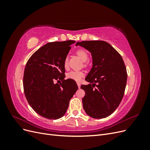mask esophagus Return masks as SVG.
Segmentation results:
<instances>
[{
  "label": "esophagus",
  "instance_id": "esophagus-1",
  "mask_svg": "<svg viewBox=\"0 0 150 150\" xmlns=\"http://www.w3.org/2000/svg\"><path fill=\"white\" fill-rule=\"evenodd\" d=\"M77 84H78V88H80V87H81V83H77Z\"/></svg>",
  "mask_w": 150,
  "mask_h": 150
}]
</instances>
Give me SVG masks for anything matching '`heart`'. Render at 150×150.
<instances>
[{"instance_id": "obj_1", "label": "heart", "mask_w": 150, "mask_h": 150, "mask_svg": "<svg viewBox=\"0 0 150 150\" xmlns=\"http://www.w3.org/2000/svg\"><path fill=\"white\" fill-rule=\"evenodd\" d=\"M76 54L78 56V57L81 59V61L83 62H86L88 59L89 58L88 54L84 49H78V51H76ZM67 64H68V59L66 57L64 62V67L65 68H67ZM83 76H84V72L83 71H71L67 74V78L72 79L76 81H79Z\"/></svg>"}]
</instances>
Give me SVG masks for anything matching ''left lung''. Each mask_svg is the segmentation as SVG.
Instances as JSON below:
<instances>
[{
	"label": "left lung",
	"instance_id": "1",
	"mask_svg": "<svg viewBox=\"0 0 150 150\" xmlns=\"http://www.w3.org/2000/svg\"><path fill=\"white\" fill-rule=\"evenodd\" d=\"M91 54L93 66L85 80L92 83L81 85L85 91L83 106L86 114L101 119L111 115L118 107L127 81L125 62L120 54L103 40L76 42Z\"/></svg>",
	"mask_w": 150,
	"mask_h": 150
}]
</instances>
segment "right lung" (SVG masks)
Instances as JSON below:
<instances>
[{"mask_svg": "<svg viewBox=\"0 0 150 150\" xmlns=\"http://www.w3.org/2000/svg\"><path fill=\"white\" fill-rule=\"evenodd\" d=\"M75 42H49L36 51L26 64L23 78L25 98L30 107L45 118L57 120L64 116L78 89L74 80L64 79V62ZM56 80L62 83H55Z\"/></svg>", "mask_w": 150, "mask_h": 150, "instance_id": "right-lung-1", "label": "right lung"}]
</instances>
